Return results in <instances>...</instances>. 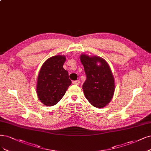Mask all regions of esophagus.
Returning a JSON list of instances; mask_svg holds the SVG:
<instances>
[{"instance_id":"esophagus-1","label":"esophagus","mask_w":151,"mask_h":151,"mask_svg":"<svg viewBox=\"0 0 151 151\" xmlns=\"http://www.w3.org/2000/svg\"><path fill=\"white\" fill-rule=\"evenodd\" d=\"M79 81H74L72 82V84H75V85H79Z\"/></svg>"}]
</instances>
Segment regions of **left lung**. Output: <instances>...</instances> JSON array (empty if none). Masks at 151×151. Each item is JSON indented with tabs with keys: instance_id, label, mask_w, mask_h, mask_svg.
I'll return each mask as SVG.
<instances>
[{
	"instance_id": "obj_1",
	"label": "left lung",
	"mask_w": 151,
	"mask_h": 151,
	"mask_svg": "<svg viewBox=\"0 0 151 151\" xmlns=\"http://www.w3.org/2000/svg\"><path fill=\"white\" fill-rule=\"evenodd\" d=\"M80 59L86 75L82 86L85 97L93 106L105 107L111 101L115 91L110 67L104 59L98 56L82 54Z\"/></svg>"
}]
</instances>
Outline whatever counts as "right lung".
<instances>
[{
	"instance_id": "1",
	"label": "right lung",
	"mask_w": 151,
	"mask_h": 151,
	"mask_svg": "<svg viewBox=\"0 0 151 151\" xmlns=\"http://www.w3.org/2000/svg\"><path fill=\"white\" fill-rule=\"evenodd\" d=\"M65 59L64 55H55L41 67L36 92L40 102L47 106L58 104L71 85L68 72L63 68Z\"/></svg>"
}]
</instances>
